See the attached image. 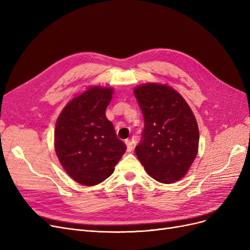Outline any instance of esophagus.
<instances>
[{"mask_svg": "<svg viewBox=\"0 0 250 250\" xmlns=\"http://www.w3.org/2000/svg\"><path fill=\"white\" fill-rule=\"evenodd\" d=\"M125 145H126V151L127 152H132L133 149H134V146H133V143L130 140H125Z\"/></svg>", "mask_w": 250, "mask_h": 250, "instance_id": "34e87169", "label": "esophagus"}]
</instances>
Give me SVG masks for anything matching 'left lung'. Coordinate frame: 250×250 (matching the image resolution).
<instances>
[{
    "mask_svg": "<svg viewBox=\"0 0 250 250\" xmlns=\"http://www.w3.org/2000/svg\"><path fill=\"white\" fill-rule=\"evenodd\" d=\"M144 115L136 155L157 181L172 183L187 174L199 150L198 123L187 101L171 87L148 83L135 88Z\"/></svg>",
    "mask_w": 250,
    "mask_h": 250,
    "instance_id": "obj_1",
    "label": "left lung"
}]
</instances>
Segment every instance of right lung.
<instances>
[{
	"mask_svg": "<svg viewBox=\"0 0 250 250\" xmlns=\"http://www.w3.org/2000/svg\"><path fill=\"white\" fill-rule=\"evenodd\" d=\"M112 93L109 87H90L65 105L57 121V156L80 185L96 186L109 177L126 150L105 115Z\"/></svg>",
	"mask_w": 250,
	"mask_h": 250,
	"instance_id": "obj_1",
	"label": "right lung"
}]
</instances>
